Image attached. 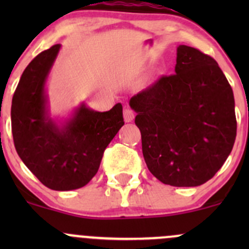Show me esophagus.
Returning <instances> with one entry per match:
<instances>
[{
	"instance_id": "34e87169",
	"label": "esophagus",
	"mask_w": 249,
	"mask_h": 249,
	"mask_svg": "<svg viewBox=\"0 0 249 249\" xmlns=\"http://www.w3.org/2000/svg\"><path fill=\"white\" fill-rule=\"evenodd\" d=\"M123 114H124V120L126 123L132 122V120H134V118H135L134 110L130 109V108H125L124 112H123Z\"/></svg>"
}]
</instances>
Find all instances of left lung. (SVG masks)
Returning <instances> with one entry per match:
<instances>
[{"instance_id":"obj_1","label":"left lung","mask_w":249,"mask_h":249,"mask_svg":"<svg viewBox=\"0 0 249 249\" xmlns=\"http://www.w3.org/2000/svg\"><path fill=\"white\" fill-rule=\"evenodd\" d=\"M175 72L130 99L148 170L164 184L197 187L213 177L236 139L232 89L217 61L177 48Z\"/></svg>"}]
</instances>
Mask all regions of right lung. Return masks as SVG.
I'll return each instance as SVG.
<instances>
[{
    "instance_id": "add662e5",
    "label": "right lung",
    "mask_w": 249,
    "mask_h": 249,
    "mask_svg": "<svg viewBox=\"0 0 249 249\" xmlns=\"http://www.w3.org/2000/svg\"><path fill=\"white\" fill-rule=\"evenodd\" d=\"M60 44L39 53L22 72L12 100V134L18 155L46 187L66 192L96 175L105 149L124 125L123 106L96 112L84 104L57 125L48 112L46 80Z\"/></svg>"
}]
</instances>
